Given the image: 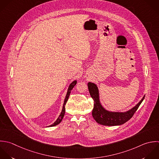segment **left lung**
Here are the masks:
<instances>
[{
  "mask_svg": "<svg viewBox=\"0 0 159 159\" xmlns=\"http://www.w3.org/2000/svg\"><path fill=\"white\" fill-rule=\"evenodd\" d=\"M88 88L90 96L94 101V107L92 110V116L97 123L104 126L121 125L129 120L143 102L145 96L133 108L126 112H113L107 110L101 104L99 98L98 89L96 84L88 83Z\"/></svg>",
  "mask_w": 159,
  "mask_h": 159,
  "instance_id": "8db88e82",
  "label": "left lung"
}]
</instances>
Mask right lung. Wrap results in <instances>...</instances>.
<instances>
[{
	"label": "right lung",
	"mask_w": 159,
	"mask_h": 159,
	"mask_svg": "<svg viewBox=\"0 0 159 159\" xmlns=\"http://www.w3.org/2000/svg\"><path fill=\"white\" fill-rule=\"evenodd\" d=\"M77 84V80H74L73 81L69 86V88H68V90H67V94H66V98L64 99V104H63V107H62V111L60 114V115L59 116V117L57 118V119L56 120V121L51 125L49 126L50 127H52V126H55L57 125H59L62 120L63 118H64V116L65 115V111H66V108H65V105L69 99V95H70V92L72 90V89L74 88V87Z\"/></svg>",
	"instance_id": "1"
}]
</instances>
